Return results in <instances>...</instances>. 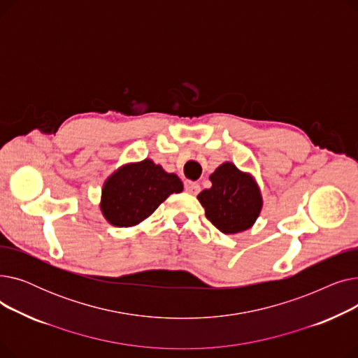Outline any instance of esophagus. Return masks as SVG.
<instances>
[{"label":"esophagus","mask_w":358,"mask_h":358,"mask_svg":"<svg viewBox=\"0 0 358 358\" xmlns=\"http://www.w3.org/2000/svg\"><path fill=\"white\" fill-rule=\"evenodd\" d=\"M185 192L193 194V196H196V194L200 193V185H199L197 182H193V181L185 182Z\"/></svg>","instance_id":"34e87169"}]
</instances>
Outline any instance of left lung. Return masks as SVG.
<instances>
[{"label":"left lung","mask_w":358,"mask_h":358,"mask_svg":"<svg viewBox=\"0 0 358 358\" xmlns=\"http://www.w3.org/2000/svg\"><path fill=\"white\" fill-rule=\"evenodd\" d=\"M212 187L197 199L208 217L223 234L250 229L262 209V196L255 178L232 162H223L210 174Z\"/></svg>","instance_id":"obj_1"}]
</instances>
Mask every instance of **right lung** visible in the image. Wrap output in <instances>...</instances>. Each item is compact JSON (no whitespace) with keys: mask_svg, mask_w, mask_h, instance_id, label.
<instances>
[{"mask_svg":"<svg viewBox=\"0 0 358 358\" xmlns=\"http://www.w3.org/2000/svg\"><path fill=\"white\" fill-rule=\"evenodd\" d=\"M182 192V181L152 159L129 162L103 184L100 210L117 228H130L152 215L173 193Z\"/></svg>","mask_w":358,"mask_h":358,"instance_id":"obj_1","label":"right lung"}]
</instances>
